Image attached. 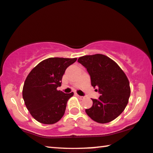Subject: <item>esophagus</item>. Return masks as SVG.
<instances>
[{
	"label": "esophagus",
	"mask_w": 153,
	"mask_h": 153,
	"mask_svg": "<svg viewBox=\"0 0 153 153\" xmlns=\"http://www.w3.org/2000/svg\"><path fill=\"white\" fill-rule=\"evenodd\" d=\"M76 97H78L79 99H83V97H82V96H79V94H76Z\"/></svg>",
	"instance_id": "1"
}]
</instances>
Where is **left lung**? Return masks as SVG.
Wrapping results in <instances>:
<instances>
[{"label":"left lung","mask_w":153,"mask_h":153,"mask_svg":"<svg viewBox=\"0 0 153 153\" xmlns=\"http://www.w3.org/2000/svg\"><path fill=\"white\" fill-rule=\"evenodd\" d=\"M78 62L87 69L92 86L98 88L101 94L98 99H92V106L85 109L86 114L97 123L113 121L124 110L130 95L126 74L117 63L103 54L86 55L79 58Z\"/></svg>","instance_id":"1"}]
</instances>
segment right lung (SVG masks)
Instances as JSON below:
<instances>
[{
  "mask_svg": "<svg viewBox=\"0 0 153 153\" xmlns=\"http://www.w3.org/2000/svg\"><path fill=\"white\" fill-rule=\"evenodd\" d=\"M76 58H49L40 62L26 78L23 98L31 115L44 124H53L63 117L67 102L74 93L57 90L68 66Z\"/></svg>",
  "mask_w": 153,
  "mask_h": 153,
  "instance_id": "right-lung-1",
  "label": "right lung"
}]
</instances>
